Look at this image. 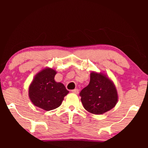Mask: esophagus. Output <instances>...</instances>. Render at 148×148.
I'll return each mask as SVG.
<instances>
[{
    "label": "esophagus",
    "instance_id": "esophagus-1",
    "mask_svg": "<svg viewBox=\"0 0 148 148\" xmlns=\"http://www.w3.org/2000/svg\"><path fill=\"white\" fill-rule=\"evenodd\" d=\"M71 92L74 93V94H79V90H78V89H75V90H71Z\"/></svg>",
    "mask_w": 148,
    "mask_h": 148
}]
</instances>
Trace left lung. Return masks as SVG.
<instances>
[{
    "label": "left lung",
    "mask_w": 148,
    "mask_h": 148,
    "mask_svg": "<svg viewBox=\"0 0 148 148\" xmlns=\"http://www.w3.org/2000/svg\"><path fill=\"white\" fill-rule=\"evenodd\" d=\"M84 108L95 114H102L114 108L118 95L113 83L102 73H91L88 86L79 93Z\"/></svg>",
    "instance_id": "left-lung-1"
}]
</instances>
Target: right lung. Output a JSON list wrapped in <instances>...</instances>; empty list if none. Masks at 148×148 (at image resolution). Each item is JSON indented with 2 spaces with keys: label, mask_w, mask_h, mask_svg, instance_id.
Wrapping results in <instances>:
<instances>
[{
  "label": "right lung",
  "mask_w": 148,
  "mask_h": 148,
  "mask_svg": "<svg viewBox=\"0 0 148 148\" xmlns=\"http://www.w3.org/2000/svg\"><path fill=\"white\" fill-rule=\"evenodd\" d=\"M56 73L52 69H45L36 75L29 88V96L35 106L45 110L59 107L69 91L61 83L54 81Z\"/></svg>",
  "instance_id": "obj_1"
}]
</instances>
